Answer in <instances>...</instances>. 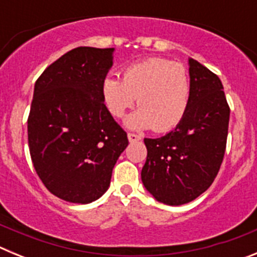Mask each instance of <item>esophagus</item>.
Here are the masks:
<instances>
[{"mask_svg": "<svg viewBox=\"0 0 257 257\" xmlns=\"http://www.w3.org/2000/svg\"><path fill=\"white\" fill-rule=\"evenodd\" d=\"M127 138H128V140H130L131 143L139 142V140L142 139V136L136 135V134H134V133H128V134H127Z\"/></svg>", "mask_w": 257, "mask_h": 257, "instance_id": "esophagus-1", "label": "esophagus"}]
</instances>
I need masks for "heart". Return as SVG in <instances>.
Listing matches in <instances>:
<instances>
[{"mask_svg":"<svg viewBox=\"0 0 257 257\" xmlns=\"http://www.w3.org/2000/svg\"><path fill=\"white\" fill-rule=\"evenodd\" d=\"M101 96L108 112L119 118L135 104L140 106L126 119L131 128L165 133L187 113L190 77L183 64L163 58H149L128 65L121 77L108 74L101 82Z\"/></svg>","mask_w":257,"mask_h":257,"instance_id":"b5f03b06","label":"heart"}]
</instances>
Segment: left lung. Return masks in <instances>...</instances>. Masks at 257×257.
<instances>
[{
    "label": "left lung",
    "instance_id": "8db88e82",
    "mask_svg": "<svg viewBox=\"0 0 257 257\" xmlns=\"http://www.w3.org/2000/svg\"><path fill=\"white\" fill-rule=\"evenodd\" d=\"M190 100L184 118L165 136L145 138V189L158 202L180 206L196 199L216 178L225 153L229 109L219 77L189 59Z\"/></svg>",
    "mask_w": 257,
    "mask_h": 257
}]
</instances>
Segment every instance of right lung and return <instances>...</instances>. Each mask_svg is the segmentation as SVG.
<instances>
[{
	"instance_id": "1",
	"label": "right lung",
	"mask_w": 257,
	"mask_h": 257,
	"mask_svg": "<svg viewBox=\"0 0 257 257\" xmlns=\"http://www.w3.org/2000/svg\"><path fill=\"white\" fill-rule=\"evenodd\" d=\"M113 51L77 47L36 81L28 117L32 162L45 187L72 203L85 205L103 196L128 144L101 96Z\"/></svg>"
}]
</instances>
